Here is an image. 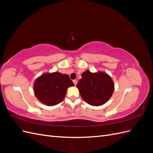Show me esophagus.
<instances>
[{
  "mask_svg": "<svg viewBox=\"0 0 153 153\" xmlns=\"http://www.w3.org/2000/svg\"><path fill=\"white\" fill-rule=\"evenodd\" d=\"M73 82L74 83V84H75V85L77 84V80H73Z\"/></svg>",
  "mask_w": 153,
  "mask_h": 153,
  "instance_id": "34e87169",
  "label": "esophagus"
}]
</instances>
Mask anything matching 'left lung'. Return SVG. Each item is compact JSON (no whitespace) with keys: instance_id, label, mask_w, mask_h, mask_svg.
Listing matches in <instances>:
<instances>
[{"instance_id":"left-lung-1","label":"left lung","mask_w":153,"mask_h":153,"mask_svg":"<svg viewBox=\"0 0 153 153\" xmlns=\"http://www.w3.org/2000/svg\"><path fill=\"white\" fill-rule=\"evenodd\" d=\"M76 87L82 99L89 105L94 106L104 105L114 91L112 78L103 71H84Z\"/></svg>"}]
</instances>
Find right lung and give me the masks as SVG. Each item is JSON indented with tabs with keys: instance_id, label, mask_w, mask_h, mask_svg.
<instances>
[{
	"instance_id": "add662e5",
	"label": "right lung",
	"mask_w": 153,
	"mask_h": 153,
	"mask_svg": "<svg viewBox=\"0 0 153 153\" xmlns=\"http://www.w3.org/2000/svg\"><path fill=\"white\" fill-rule=\"evenodd\" d=\"M75 86L68 75L59 72L46 73L34 81V94L41 103L54 106L61 103L66 96L68 88Z\"/></svg>"
}]
</instances>
